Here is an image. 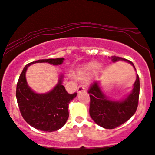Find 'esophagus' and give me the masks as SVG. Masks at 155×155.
Listing matches in <instances>:
<instances>
[{"mask_svg":"<svg viewBox=\"0 0 155 155\" xmlns=\"http://www.w3.org/2000/svg\"><path fill=\"white\" fill-rule=\"evenodd\" d=\"M85 91V88H84V86L82 85V84H79V87H78V93H80L81 91Z\"/></svg>","mask_w":155,"mask_h":155,"instance_id":"1","label":"esophagus"}]
</instances>
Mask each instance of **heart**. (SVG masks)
<instances>
[{"instance_id":"1","label":"heart","mask_w":155,"mask_h":155,"mask_svg":"<svg viewBox=\"0 0 155 155\" xmlns=\"http://www.w3.org/2000/svg\"><path fill=\"white\" fill-rule=\"evenodd\" d=\"M96 67V70H100L101 69V66L97 65L96 63L94 62H89V63L84 64L83 67H81L79 71H77V74H76V76L79 79H83L84 78H86L88 75H90L92 73V71L94 70Z\"/></svg>"}]
</instances>
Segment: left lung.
Returning a JSON list of instances; mask_svg holds the SVG:
<instances>
[{
    "label": "left lung",
    "mask_w": 155,
    "mask_h": 155,
    "mask_svg": "<svg viewBox=\"0 0 155 155\" xmlns=\"http://www.w3.org/2000/svg\"><path fill=\"white\" fill-rule=\"evenodd\" d=\"M113 62L125 60L130 62L135 69L132 62L121 57L112 56ZM90 93V115L98 125L105 129H115L130 119L137 110L140 94V79L138 75L134 84V88L130 96L122 101L110 100L101 91L98 81L91 83L88 89Z\"/></svg>",
    "instance_id": "8db88e82"
}]
</instances>
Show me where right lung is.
Instances as JSON below:
<instances>
[{
    "mask_svg": "<svg viewBox=\"0 0 155 155\" xmlns=\"http://www.w3.org/2000/svg\"><path fill=\"white\" fill-rule=\"evenodd\" d=\"M64 58L45 59L35 61L25 66L20 75L16 88V97L20 112L28 124L44 132H54L62 128L69 116L68 104L76 96L69 94L62 84V76L57 86L45 94H37L31 90L25 80V72L30 64L48 62L57 65Z\"/></svg>",
    "mask_w": 155,
    "mask_h": 155,
    "instance_id": "obj_1",
    "label": "right lung"
}]
</instances>
